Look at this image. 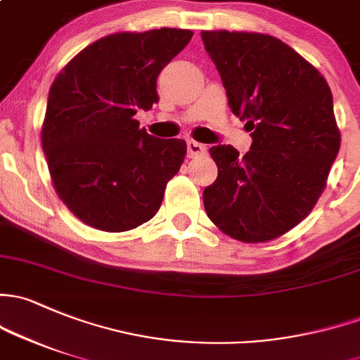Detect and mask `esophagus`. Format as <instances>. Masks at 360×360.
<instances>
[{
    "instance_id": "1",
    "label": "esophagus",
    "mask_w": 360,
    "mask_h": 360,
    "mask_svg": "<svg viewBox=\"0 0 360 360\" xmlns=\"http://www.w3.org/2000/svg\"><path fill=\"white\" fill-rule=\"evenodd\" d=\"M186 146H188V157H190V158L202 157V155L207 153V146L202 145V143L195 141V139H190Z\"/></svg>"
}]
</instances>
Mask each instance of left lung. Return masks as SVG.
Here are the masks:
<instances>
[{
  "label": "left lung",
  "mask_w": 360,
  "mask_h": 360,
  "mask_svg": "<svg viewBox=\"0 0 360 360\" xmlns=\"http://www.w3.org/2000/svg\"><path fill=\"white\" fill-rule=\"evenodd\" d=\"M229 108L252 131L250 151L209 150L217 179L203 191L207 215L228 236L264 243L293 229L316 207L340 150L326 79L278 37L202 30Z\"/></svg>",
  "instance_id": "1"
}]
</instances>
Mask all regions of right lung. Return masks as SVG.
<instances>
[{
    "mask_svg": "<svg viewBox=\"0 0 360 360\" xmlns=\"http://www.w3.org/2000/svg\"><path fill=\"white\" fill-rule=\"evenodd\" d=\"M191 37L170 27L110 34L53 81L41 127L48 170L60 200L91 228L122 233L160 209L186 141L153 138L134 115L157 103L158 74Z\"/></svg>",
    "mask_w": 360,
    "mask_h": 360,
    "instance_id": "right-lung-1",
    "label": "right lung"
}]
</instances>
